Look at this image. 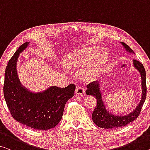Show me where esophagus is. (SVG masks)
I'll return each instance as SVG.
<instances>
[{"label": "esophagus", "mask_w": 150, "mask_h": 150, "mask_svg": "<svg viewBox=\"0 0 150 150\" xmlns=\"http://www.w3.org/2000/svg\"><path fill=\"white\" fill-rule=\"evenodd\" d=\"M75 93L78 95H82V94L85 93V89L83 88L81 86H77L76 88Z\"/></svg>", "instance_id": "obj_1"}]
</instances>
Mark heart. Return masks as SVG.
Returning <instances> with one entry per match:
<instances>
[{"instance_id":"b5f03b06","label":"heart","mask_w":150,"mask_h":150,"mask_svg":"<svg viewBox=\"0 0 150 150\" xmlns=\"http://www.w3.org/2000/svg\"><path fill=\"white\" fill-rule=\"evenodd\" d=\"M98 52L96 47L76 50L66 55L64 64L70 70L83 68L82 76L84 79L93 80L103 73L109 59L107 52L103 51L97 54Z\"/></svg>"}]
</instances>
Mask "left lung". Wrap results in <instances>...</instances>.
I'll list each match as a JSON object with an SVG mask.
<instances>
[{
    "label": "left lung",
    "instance_id": "8db88e82",
    "mask_svg": "<svg viewBox=\"0 0 150 150\" xmlns=\"http://www.w3.org/2000/svg\"><path fill=\"white\" fill-rule=\"evenodd\" d=\"M120 43L123 45L126 52H128L131 54H135L134 52L125 43L121 41ZM133 65L134 68L136 69L140 74V77H141L142 80V94L140 102L138 103L137 107L129 113L125 115H115L107 110L105 103L103 100L100 82H98V80L91 83L87 86V90L86 91L87 95L93 96L94 97L96 98V101H97L96 102L97 104H96V108L93 112L92 117H93V121L94 124L97 125L98 127L103 129H115L125 126L127 124L134 121L139 116L142 106L144 105L146 98V73L143 64L140 63L139 61L133 59Z\"/></svg>",
    "mask_w": 150,
    "mask_h": 150
}]
</instances>
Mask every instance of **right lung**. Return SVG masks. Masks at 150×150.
<instances>
[{
  "mask_svg": "<svg viewBox=\"0 0 150 150\" xmlns=\"http://www.w3.org/2000/svg\"><path fill=\"white\" fill-rule=\"evenodd\" d=\"M29 43L21 45L8 62L4 97L14 119L32 129L47 130L60 121L66 102L74 96L76 86L72 84L64 88L51 86L41 92H33L23 86L18 77L17 64L20 54Z\"/></svg>",
  "mask_w": 150,
  "mask_h": 150,
  "instance_id": "1",
  "label": "right lung"
}]
</instances>
